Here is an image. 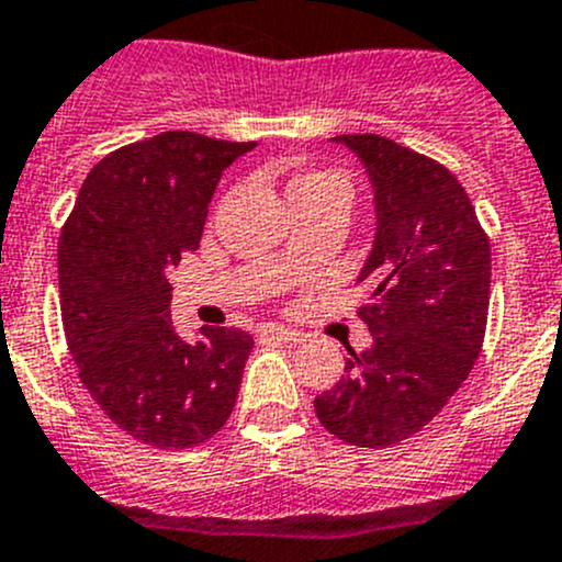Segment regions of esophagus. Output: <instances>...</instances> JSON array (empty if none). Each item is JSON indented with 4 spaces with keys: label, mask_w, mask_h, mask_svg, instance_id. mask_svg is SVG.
Wrapping results in <instances>:
<instances>
[{
    "label": "esophagus",
    "mask_w": 562,
    "mask_h": 562,
    "mask_svg": "<svg viewBox=\"0 0 562 562\" xmlns=\"http://www.w3.org/2000/svg\"><path fill=\"white\" fill-rule=\"evenodd\" d=\"M259 336L268 338V341H279V344H300L303 341V333L292 330V327H283V325H265L259 330Z\"/></svg>",
    "instance_id": "obj_1"
}]
</instances>
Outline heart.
<instances>
[{
	"instance_id": "heart-1",
	"label": "heart",
	"mask_w": 562,
	"mask_h": 562,
	"mask_svg": "<svg viewBox=\"0 0 562 562\" xmlns=\"http://www.w3.org/2000/svg\"><path fill=\"white\" fill-rule=\"evenodd\" d=\"M327 180H336V177L325 175V171H305V175H297L289 180L286 196H292V193H297V191H308V188L322 186V182H327Z\"/></svg>"
}]
</instances>
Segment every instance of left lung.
Wrapping results in <instances>:
<instances>
[{"label": "left lung", "mask_w": 562, "mask_h": 562, "mask_svg": "<svg viewBox=\"0 0 562 562\" xmlns=\"http://www.w3.org/2000/svg\"><path fill=\"white\" fill-rule=\"evenodd\" d=\"M374 193V240L358 281L371 347L314 398L338 440L387 448L418 435L462 387L483 344L492 251L462 182L426 155L374 133L336 136Z\"/></svg>", "instance_id": "8db88e82"}]
</instances>
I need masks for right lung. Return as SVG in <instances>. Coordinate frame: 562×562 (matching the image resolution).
Here are the masks:
<instances>
[{"label":"right lung","instance_id":"1","mask_svg":"<svg viewBox=\"0 0 562 562\" xmlns=\"http://www.w3.org/2000/svg\"><path fill=\"white\" fill-rule=\"evenodd\" d=\"M257 142L166 131L87 175L57 248L59 300L79 376L105 415L155 448L210 440L235 409L254 338L171 325L166 270L199 248L221 175Z\"/></svg>","mask_w":562,"mask_h":562}]
</instances>
